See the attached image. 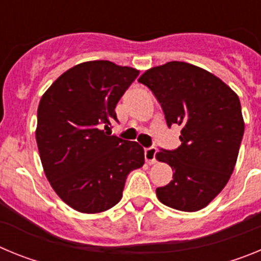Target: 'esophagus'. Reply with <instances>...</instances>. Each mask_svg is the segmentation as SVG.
I'll use <instances>...</instances> for the list:
<instances>
[{
    "label": "esophagus",
    "instance_id": "esophagus-1",
    "mask_svg": "<svg viewBox=\"0 0 261 261\" xmlns=\"http://www.w3.org/2000/svg\"><path fill=\"white\" fill-rule=\"evenodd\" d=\"M155 147H147V149H145V159H146L147 165H154L155 163Z\"/></svg>",
    "mask_w": 261,
    "mask_h": 261
}]
</instances>
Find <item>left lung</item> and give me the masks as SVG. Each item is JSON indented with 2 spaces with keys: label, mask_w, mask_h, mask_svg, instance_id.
Masks as SVG:
<instances>
[{
  "label": "left lung",
  "mask_w": 261,
  "mask_h": 261,
  "mask_svg": "<svg viewBox=\"0 0 261 261\" xmlns=\"http://www.w3.org/2000/svg\"><path fill=\"white\" fill-rule=\"evenodd\" d=\"M138 82L151 90L167 125L181 126L180 146L155 154L174 171L156 197L176 211L205 208L225 188L238 158L244 133L238 95L213 73L183 61L147 69Z\"/></svg>",
  "instance_id": "1"
}]
</instances>
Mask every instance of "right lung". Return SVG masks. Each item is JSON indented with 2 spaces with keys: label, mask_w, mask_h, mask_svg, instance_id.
Returning a JSON list of instances; mask_svg holds the SVG:
<instances>
[{
  "label": "right lung",
  "mask_w": 261,
  "mask_h": 261,
  "mask_svg": "<svg viewBox=\"0 0 261 261\" xmlns=\"http://www.w3.org/2000/svg\"><path fill=\"white\" fill-rule=\"evenodd\" d=\"M140 70L107 60L68 69L43 94L35 136L53 191L74 211L96 214L123 197L130 171L145 163L141 145L106 132Z\"/></svg>",
  "instance_id": "1"
}]
</instances>
